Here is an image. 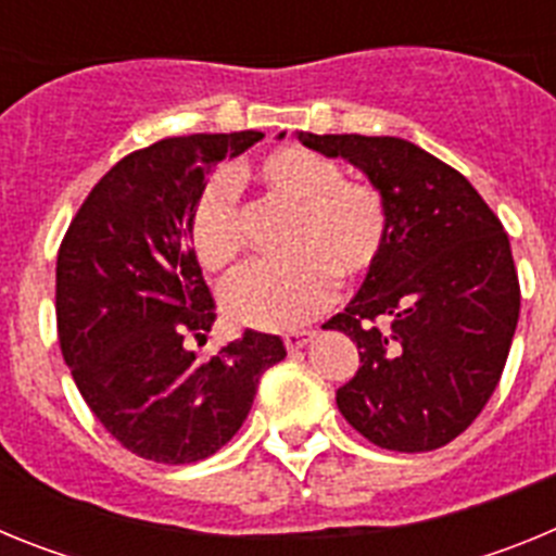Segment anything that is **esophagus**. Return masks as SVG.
Returning <instances> with one entry per match:
<instances>
[{
	"label": "esophagus",
	"instance_id": "1",
	"mask_svg": "<svg viewBox=\"0 0 556 556\" xmlns=\"http://www.w3.org/2000/svg\"><path fill=\"white\" fill-rule=\"evenodd\" d=\"M312 337V331H289L287 337H283V345H287V351H301Z\"/></svg>",
	"mask_w": 556,
	"mask_h": 556
}]
</instances>
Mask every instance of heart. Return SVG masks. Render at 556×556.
Here are the masks:
<instances>
[{"mask_svg": "<svg viewBox=\"0 0 556 556\" xmlns=\"http://www.w3.org/2000/svg\"><path fill=\"white\" fill-rule=\"evenodd\" d=\"M267 198L292 208L283 233V262H250L219 289V306L233 326L281 331L312 320L331 303L333 281H362L384 250L390 211L365 180L342 178L339 164L287 144L248 169ZM189 244L198 264L219 273L242 250V217L228 178L200 189L189 214Z\"/></svg>", "mask_w": 556, "mask_h": 556, "instance_id": "obj_1", "label": "heart"}]
</instances>
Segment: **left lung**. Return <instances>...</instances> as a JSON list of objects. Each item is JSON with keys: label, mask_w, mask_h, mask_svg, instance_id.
I'll list each match as a JSON object with an SVG mask.
<instances>
[{"label": "left lung", "mask_w": 556, "mask_h": 556, "mask_svg": "<svg viewBox=\"0 0 556 556\" xmlns=\"http://www.w3.org/2000/svg\"><path fill=\"white\" fill-rule=\"evenodd\" d=\"M298 141L358 166L390 211L376 267L323 326L358 348L339 412L378 448H443L490 401L518 326L504 225L465 175L412 141L356 132H298Z\"/></svg>", "instance_id": "obj_1"}]
</instances>
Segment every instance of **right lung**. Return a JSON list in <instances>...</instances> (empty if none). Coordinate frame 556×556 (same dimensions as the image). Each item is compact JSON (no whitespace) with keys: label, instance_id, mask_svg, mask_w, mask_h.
Masks as SVG:
<instances>
[{"label":"right lung","instance_id":"1","mask_svg":"<svg viewBox=\"0 0 556 556\" xmlns=\"http://www.w3.org/2000/svg\"><path fill=\"white\" fill-rule=\"evenodd\" d=\"M264 132H194L136 150L88 191L58 250V342L83 401L130 454L189 465L217 454L287 351L244 331L198 362L217 306L191 253L189 214L217 161Z\"/></svg>","mask_w":556,"mask_h":556}]
</instances>
